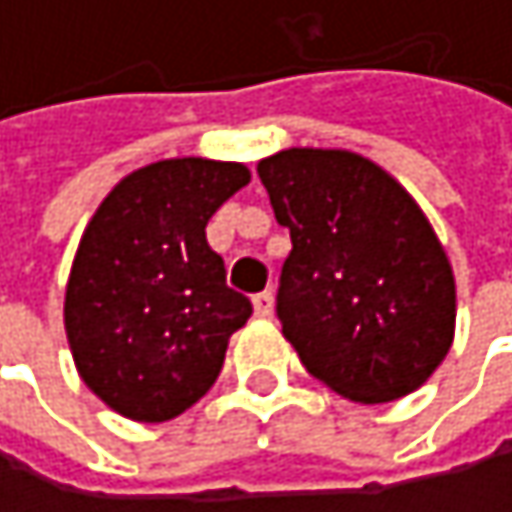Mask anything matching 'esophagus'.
<instances>
[{
  "label": "esophagus",
  "instance_id": "34e87169",
  "mask_svg": "<svg viewBox=\"0 0 512 512\" xmlns=\"http://www.w3.org/2000/svg\"><path fill=\"white\" fill-rule=\"evenodd\" d=\"M252 305H255L257 317H272L275 299H272V293H269V290H263V293H257L255 299H252Z\"/></svg>",
  "mask_w": 512,
  "mask_h": 512
}]
</instances>
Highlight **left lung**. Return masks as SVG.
<instances>
[{"label":"left lung","instance_id":"8db88e82","mask_svg":"<svg viewBox=\"0 0 512 512\" xmlns=\"http://www.w3.org/2000/svg\"><path fill=\"white\" fill-rule=\"evenodd\" d=\"M257 174L293 243L278 320L305 370L364 406L421 388L454 344L457 281L418 201L341 148H287Z\"/></svg>","mask_w":512,"mask_h":512}]
</instances>
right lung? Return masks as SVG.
Wrapping results in <instances>:
<instances>
[{"label": "right lung", "mask_w": 512, "mask_h": 512, "mask_svg": "<svg viewBox=\"0 0 512 512\" xmlns=\"http://www.w3.org/2000/svg\"><path fill=\"white\" fill-rule=\"evenodd\" d=\"M249 180L243 162L159 159L118 180L85 225L64 332L82 382L118 415L171 421L216 382L252 302L225 284L204 228Z\"/></svg>", "instance_id": "obj_1"}]
</instances>
